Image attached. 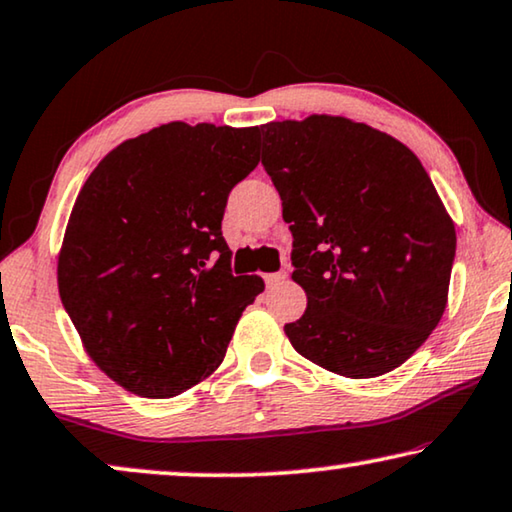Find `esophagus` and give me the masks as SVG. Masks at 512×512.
I'll use <instances>...</instances> for the list:
<instances>
[{"mask_svg": "<svg viewBox=\"0 0 512 512\" xmlns=\"http://www.w3.org/2000/svg\"><path fill=\"white\" fill-rule=\"evenodd\" d=\"M286 279V272H272V274H265V284L268 286H279L281 281Z\"/></svg>", "mask_w": 512, "mask_h": 512, "instance_id": "1", "label": "esophagus"}]
</instances>
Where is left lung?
I'll list each match as a JSON object with an SVG mask.
<instances>
[{"label":"left lung","mask_w":512,"mask_h":512,"mask_svg":"<svg viewBox=\"0 0 512 512\" xmlns=\"http://www.w3.org/2000/svg\"><path fill=\"white\" fill-rule=\"evenodd\" d=\"M263 168L293 235V281L307 311L284 330L328 372L374 379L439 325L455 226L404 143L346 117L270 122Z\"/></svg>","instance_id":"left-lung-1"}]
</instances>
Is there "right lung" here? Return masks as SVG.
Masks as SVG:
<instances>
[{
  "mask_svg": "<svg viewBox=\"0 0 512 512\" xmlns=\"http://www.w3.org/2000/svg\"><path fill=\"white\" fill-rule=\"evenodd\" d=\"M258 127L170 122L124 140L80 189L59 251L66 314L103 374L175 397L224 360L265 284L235 277L228 194L258 166Z\"/></svg>",
  "mask_w": 512,
  "mask_h": 512,
  "instance_id": "add662e5",
  "label": "right lung"
}]
</instances>
